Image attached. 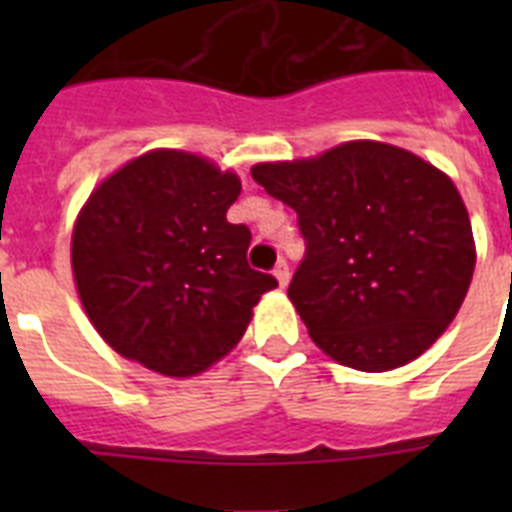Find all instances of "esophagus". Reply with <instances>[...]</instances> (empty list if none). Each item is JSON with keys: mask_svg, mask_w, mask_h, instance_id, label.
I'll list each match as a JSON object with an SVG mask.
<instances>
[{"mask_svg": "<svg viewBox=\"0 0 512 512\" xmlns=\"http://www.w3.org/2000/svg\"><path fill=\"white\" fill-rule=\"evenodd\" d=\"M273 276L279 279L281 287H287V284H289V263H287V260H279V263H276V268H273Z\"/></svg>", "mask_w": 512, "mask_h": 512, "instance_id": "34e87169", "label": "esophagus"}]
</instances>
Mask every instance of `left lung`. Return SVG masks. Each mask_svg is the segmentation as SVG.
I'll list each match as a JSON object with an SVG mask.
<instances>
[{"instance_id":"left-lung-1","label":"left lung","mask_w":512,"mask_h":512,"mask_svg":"<svg viewBox=\"0 0 512 512\" xmlns=\"http://www.w3.org/2000/svg\"><path fill=\"white\" fill-rule=\"evenodd\" d=\"M252 177L297 212L305 257L287 295L327 356L388 372L452 324L476 247L444 172L404 148L353 140L308 162L257 164Z\"/></svg>"}]
</instances>
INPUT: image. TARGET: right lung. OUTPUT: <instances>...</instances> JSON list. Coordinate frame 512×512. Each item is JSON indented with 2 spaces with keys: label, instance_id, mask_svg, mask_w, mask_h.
I'll list each match as a JSON object with an SVG mask.
<instances>
[{
  "label": "right lung",
  "instance_id": "1",
  "mask_svg": "<svg viewBox=\"0 0 512 512\" xmlns=\"http://www.w3.org/2000/svg\"><path fill=\"white\" fill-rule=\"evenodd\" d=\"M241 183L201 156L151 151L98 185L76 220L71 265L100 337L167 377H191L247 332L279 287L247 263V225L225 212Z\"/></svg>",
  "mask_w": 512,
  "mask_h": 512
}]
</instances>
